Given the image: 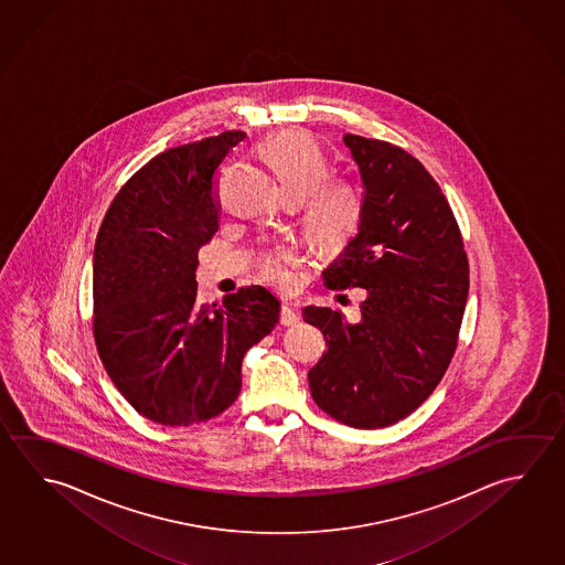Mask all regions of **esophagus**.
I'll use <instances>...</instances> for the list:
<instances>
[{"label":"esophagus","mask_w":565,"mask_h":565,"mask_svg":"<svg viewBox=\"0 0 565 565\" xmlns=\"http://www.w3.org/2000/svg\"><path fill=\"white\" fill-rule=\"evenodd\" d=\"M279 321H281V326H296L297 321H299V316H297L296 309H291L287 303H284V306H281V316H279Z\"/></svg>","instance_id":"1"}]
</instances>
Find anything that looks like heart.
Segmentation results:
<instances>
[{
  "label": "heart",
  "mask_w": 565,
  "mask_h": 565,
  "mask_svg": "<svg viewBox=\"0 0 565 565\" xmlns=\"http://www.w3.org/2000/svg\"><path fill=\"white\" fill-rule=\"evenodd\" d=\"M259 157L287 199L297 202L307 234L326 248H341L361 226L363 190L347 174H329L331 162L309 132L279 130L259 145ZM301 256L296 248L274 246L259 256L262 278L279 287L296 284Z\"/></svg>",
  "instance_id": "heart-1"
}]
</instances>
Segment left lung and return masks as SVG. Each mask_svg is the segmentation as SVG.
I'll list each match as a JSON object with an SVG mask.
<instances>
[{"label": "left lung", "instance_id": "obj_1", "mask_svg": "<svg viewBox=\"0 0 565 565\" xmlns=\"http://www.w3.org/2000/svg\"><path fill=\"white\" fill-rule=\"evenodd\" d=\"M365 210L323 271L329 289L363 287L361 319L309 306L327 351L309 371L316 405L343 425L383 428L423 405L452 361L468 297L462 234L428 170L386 140L343 137Z\"/></svg>", "mask_w": 565, "mask_h": 565}]
</instances>
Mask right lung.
I'll return each mask as SVG.
<instances>
[{
    "instance_id": "right-lung-1",
    "label": "right lung",
    "mask_w": 565,
    "mask_h": 565,
    "mask_svg": "<svg viewBox=\"0 0 565 565\" xmlns=\"http://www.w3.org/2000/svg\"><path fill=\"white\" fill-rule=\"evenodd\" d=\"M242 130L164 150L110 202L93 256V335L139 415L199 425L239 395L242 361L279 321L266 287L196 301L199 249L218 230L216 172Z\"/></svg>"
}]
</instances>
